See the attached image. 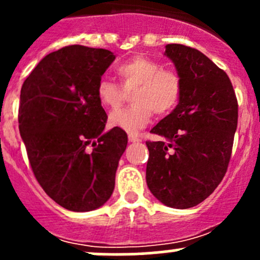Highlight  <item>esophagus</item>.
Returning a JSON list of instances; mask_svg holds the SVG:
<instances>
[{
  "mask_svg": "<svg viewBox=\"0 0 260 260\" xmlns=\"http://www.w3.org/2000/svg\"><path fill=\"white\" fill-rule=\"evenodd\" d=\"M128 140H129V142H141V137H138V136L136 135H129L128 136Z\"/></svg>",
  "mask_w": 260,
  "mask_h": 260,
  "instance_id": "34e87169",
  "label": "esophagus"
}]
</instances>
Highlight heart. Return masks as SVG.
Wrapping results in <instances>:
<instances>
[{
    "label": "heart",
    "mask_w": 260,
    "mask_h": 260,
    "mask_svg": "<svg viewBox=\"0 0 260 260\" xmlns=\"http://www.w3.org/2000/svg\"><path fill=\"white\" fill-rule=\"evenodd\" d=\"M122 88L114 81L102 78L96 84V98L103 108L117 111L125 101L127 93L133 106L115 112L109 117L113 127L127 132H137L146 127L153 112L164 117L179 104L182 93V79L174 69H165L158 61L146 56H133L117 68Z\"/></svg>",
    "instance_id": "b5f03b06"
}]
</instances>
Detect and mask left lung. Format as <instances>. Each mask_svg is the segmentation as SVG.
I'll use <instances>...</instances> for the list:
<instances>
[{
    "mask_svg": "<svg viewBox=\"0 0 260 260\" xmlns=\"http://www.w3.org/2000/svg\"><path fill=\"white\" fill-rule=\"evenodd\" d=\"M182 79L172 113L151 129L146 181L165 205L188 209L214 192L226 174L238 125V101L226 73L199 50L166 45Z\"/></svg>",
    "mask_w": 260,
    "mask_h": 260,
    "instance_id": "left-lung-1",
    "label": "left lung"
}]
</instances>
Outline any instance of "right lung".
<instances>
[{
	"label": "right lung",
	"mask_w": 260,
	"mask_h": 260,
	"mask_svg": "<svg viewBox=\"0 0 260 260\" xmlns=\"http://www.w3.org/2000/svg\"><path fill=\"white\" fill-rule=\"evenodd\" d=\"M106 49L69 45L46 55L23 81L18 128L28 162L46 193L62 208L90 211L107 203L128 137L104 133L96 84L112 61Z\"/></svg>",
	"instance_id": "1"
}]
</instances>
